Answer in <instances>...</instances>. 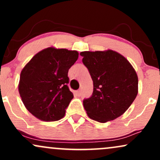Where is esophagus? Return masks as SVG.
Wrapping results in <instances>:
<instances>
[{"mask_svg": "<svg viewBox=\"0 0 160 160\" xmlns=\"http://www.w3.org/2000/svg\"><path fill=\"white\" fill-rule=\"evenodd\" d=\"M76 95H78V96H81V95H82V92H81V90H78V91H77L76 92Z\"/></svg>", "mask_w": 160, "mask_h": 160, "instance_id": "1", "label": "esophagus"}]
</instances>
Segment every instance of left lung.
I'll return each mask as SVG.
<instances>
[{
	"instance_id": "obj_1",
	"label": "left lung",
	"mask_w": 160,
	"mask_h": 160,
	"mask_svg": "<svg viewBox=\"0 0 160 160\" xmlns=\"http://www.w3.org/2000/svg\"><path fill=\"white\" fill-rule=\"evenodd\" d=\"M80 56L93 81L92 95L83 100L88 116L106 122L123 114L138 95V80L131 64L113 50L86 51Z\"/></svg>"
}]
</instances>
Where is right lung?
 Instances as JSON below:
<instances>
[{
    "label": "right lung",
    "mask_w": 160,
    "mask_h": 160,
    "mask_svg": "<svg viewBox=\"0 0 160 160\" xmlns=\"http://www.w3.org/2000/svg\"><path fill=\"white\" fill-rule=\"evenodd\" d=\"M78 56L77 51L49 47L37 53L22 69L20 96L28 111L37 118L51 122L65 115L74 98L68 86V73Z\"/></svg>",
    "instance_id": "right-lung-1"
}]
</instances>
